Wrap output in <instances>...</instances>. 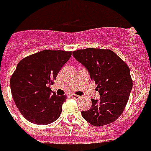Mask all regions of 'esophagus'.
I'll return each instance as SVG.
<instances>
[{
  "mask_svg": "<svg viewBox=\"0 0 151 151\" xmlns=\"http://www.w3.org/2000/svg\"><path fill=\"white\" fill-rule=\"evenodd\" d=\"M72 97L73 98H74V99H79V98H81V96H78V95H75V94H73L72 95Z\"/></svg>",
  "mask_w": 151,
  "mask_h": 151,
  "instance_id": "esophagus-1",
  "label": "esophagus"
}]
</instances>
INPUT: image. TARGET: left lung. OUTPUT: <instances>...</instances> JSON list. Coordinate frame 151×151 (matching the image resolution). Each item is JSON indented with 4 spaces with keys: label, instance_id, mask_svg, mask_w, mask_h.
<instances>
[{
    "label": "left lung",
    "instance_id": "1",
    "mask_svg": "<svg viewBox=\"0 0 151 151\" xmlns=\"http://www.w3.org/2000/svg\"><path fill=\"white\" fill-rule=\"evenodd\" d=\"M73 55L88 70L101 95L99 100L91 99L89 110L82 111L83 119L96 127L114 122L123 112L132 88L129 67L109 49L86 48Z\"/></svg>",
    "mask_w": 151,
    "mask_h": 151
}]
</instances>
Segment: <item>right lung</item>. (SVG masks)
Returning a JSON list of instances; mask_svg holds the SVG:
<instances>
[{
	"label": "right lung",
	"mask_w": 151,
	"mask_h": 151,
	"mask_svg": "<svg viewBox=\"0 0 151 151\" xmlns=\"http://www.w3.org/2000/svg\"><path fill=\"white\" fill-rule=\"evenodd\" d=\"M71 55L44 50L19 62L10 78V89L17 108L29 122L46 125L59 119L67 96L52 93L50 86Z\"/></svg>",
	"instance_id": "obj_1"
}]
</instances>
